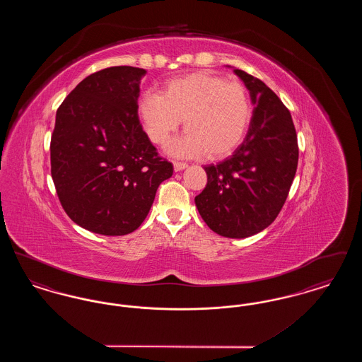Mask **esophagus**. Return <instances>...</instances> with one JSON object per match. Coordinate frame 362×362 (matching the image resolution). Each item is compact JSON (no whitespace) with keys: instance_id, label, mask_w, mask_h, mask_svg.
Returning <instances> with one entry per match:
<instances>
[{"instance_id":"esophagus-1","label":"esophagus","mask_w":362,"mask_h":362,"mask_svg":"<svg viewBox=\"0 0 362 362\" xmlns=\"http://www.w3.org/2000/svg\"><path fill=\"white\" fill-rule=\"evenodd\" d=\"M187 167L186 163H182V161H173V170L177 173V171H182Z\"/></svg>"}]
</instances>
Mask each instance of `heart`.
Here are the masks:
<instances>
[{
    "label": "heart",
    "instance_id": "b5f03b06",
    "mask_svg": "<svg viewBox=\"0 0 362 362\" xmlns=\"http://www.w3.org/2000/svg\"><path fill=\"white\" fill-rule=\"evenodd\" d=\"M138 114L148 138L160 146L168 145L185 119L187 132L173 142V155L216 160L239 146L252 117V103L247 86L239 81L192 73L170 80L160 95L144 93Z\"/></svg>",
    "mask_w": 362,
    "mask_h": 362
}]
</instances>
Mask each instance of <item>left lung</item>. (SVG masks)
<instances>
[{
	"label": "left lung",
	"mask_w": 362,
	"mask_h": 362,
	"mask_svg": "<svg viewBox=\"0 0 362 362\" xmlns=\"http://www.w3.org/2000/svg\"><path fill=\"white\" fill-rule=\"evenodd\" d=\"M233 71L250 90L252 119L233 155L204 167L207 185L195 205L213 232L244 239L279 214L297 170L298 145L292 115L276 93L257 77Z\"/></svg>",
	"instance_id": "left-lung-1"
}]
</instances>
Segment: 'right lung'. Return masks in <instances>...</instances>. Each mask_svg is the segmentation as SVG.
Here are the masks:
<instances>
[{
	"instance_id": "right-lung-1",
	"label": "right lung",
	"mask_w": 362,
	"mask_h": 362,
	"mask_svg": "<svg viewBox=\"0 0 362 362\" xmlns=\"http://www.w3.org/2000/svg\"><path fill=\"white\" fill-rule=\"evenodd\" d=\"M146 70L112 66L92 73L57 110L52 176L70 218L104 236L132 233L146 218L173 164L161 158L138 119Z\"/></svg>"
}]
</instances>
